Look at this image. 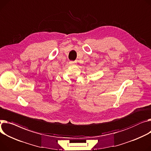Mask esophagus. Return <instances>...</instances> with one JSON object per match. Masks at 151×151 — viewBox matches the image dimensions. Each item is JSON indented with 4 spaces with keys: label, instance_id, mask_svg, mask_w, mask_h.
<instances>
[{
    "label": "esophagus",
    "instance_id": "1",
    "mask_svg": "<svg viewBox=\"0 0 151 151\" xmlns=\"http://www.w3.org/2000/svg\"><path fill=\"white\" fill-rule=\"evenodd\" d=\"M76 61H70V64L74 65V64H76Z\"/></svg>",
    "mask_w": 151,
    "mask_h": 151
}]
</instances>
